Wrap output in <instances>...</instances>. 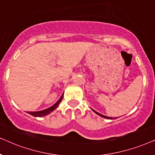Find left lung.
Returning <instances> with one entry per match:
<instances>
[{
  "instance_id": "8db88e82",
  "label": "left lung",
  "mask_w": 155,
  "mask_h": 155,
  "mask_svg": "<svg viewBox=\"0 0 155 155\" xmlns=\"http://www.w3.org/2000/svg\"><path fill=\"white\" fill-rule=\"evenodd\" d=\"M92 110L94 111V112L95 113H96L97 115H98L99 116H101V117H104V118H106V119H112V117H108V116H106V115H104L101 114V113H98V112H96V110H94V109H92ZM115 119H116V117H115Z\"/></svg>"
}]
</instances>
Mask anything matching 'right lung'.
Listing matches in <instances>:
<instances>
[{
	"instance_id": "right-lung-1",
	"label": "right lung",
	"mask_w": 155,
	"mask_h": 155,
	"mask_svg": "<svg viewBox=\"0 0 155 155\" xmlns=\"http://www.w3.org/2000/svg\"><path fill=\"white\" fill-rule=\"evenodd\" d=\"M63 96H64V94L61 95L60 98L59 99L58 101H57L56 104H55L54 105H53L52 106H51L48 108L45 109V110H40V111H34V112H32V111H30V112H28V113H29V114H30L31 115H32V116H35V117H42V116H45V115H48L50 113L52 112L53 110H54L55 109H56L57 107H58L59 104H60L61 100H62Z\"/></svg>"
}]
</instances>
